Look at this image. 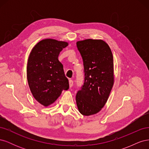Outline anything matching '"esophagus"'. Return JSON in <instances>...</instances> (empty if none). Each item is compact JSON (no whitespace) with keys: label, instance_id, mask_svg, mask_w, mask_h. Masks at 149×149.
<instances>
[{"label":"esophagus","instance_id":"34e87169","mask_svg":"<svg viewBox=\"0 0 149 149\" xmlns=\"http://www.w3.org/2000/svg\"><path fill=\"white\" fill-rule=\"evenodd\" d=\"M69 85H70V88L73 86V80H71V79L69 80Z\"/></svg>","mask_w":149,"mask_h":149}]
</instances>
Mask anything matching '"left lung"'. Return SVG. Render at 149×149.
Segmentation results:
<instances>
[{"label":"left lung","instance_id":"left-lung-1","mask_svg":"<svg viewBox=\"0 0 149 149\" xmlns=\"http://www.w3.org/2000/svg\"><path fill=\"white\" fill-rule=\"evenodd\" d=\"M83 60L84 83L76 96L78 111L83 116L97 114L104 106L114 81L113 55L101 39L76 42Z\"/></svg>","mask_w":149,"mask_h":149}]
</instances>
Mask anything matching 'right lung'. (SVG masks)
Wrapping results in <instances>:
<instances>
[{"label": "right lung", "mask_w": 149, "mask_h": 149, "mask_svg": "<svg viewBox=\"0 0 149 149\" xmlns=\"http://www.w3.org/2000/svg\"><path fill=\"white\" fill-rule=\"evenodd\" d=\"M68 42L53 38L42 40L31 49L26 66V77L30 91L40 104L48 107L69 88L63 66L58 60L62 49Z\"/></svg>", "instance_id": "obj_1"}]
</instances>
